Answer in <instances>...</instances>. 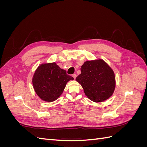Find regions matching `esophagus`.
Here are the masks:
<instances>
[{"label":"esophagus","instance_id":"1","mask_svg":"<svg viewBox=\"0 0 147 147\" xmlns=\"http://www.w3.org/2000/svg\"><path fill=\"white\" fill-rule=\"evenodd\" d=\"M72 77L75 79V78H76V77H77V74H73V75H72Z\"/></svg>","mask_w":147,"mask_h":147}]
</instances>
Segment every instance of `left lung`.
Instances as JSON below:
<instances>
[{"label":"left lung","mask_w":147,"mask_h":147,"mask_svg":"<svg viewBox=\"0 0 147 147\" xmlns=\"http://www.w3.org/2000/svg\"><path fill=\"white\" fill-rule=\"evenodd\" d=\"M81 74L76 80L93 102L104 101L113 94L115 77L112 69L103 60L89 61L81 67Z\"/></svg>","instance_id":"8db88e82"}]
</instances>
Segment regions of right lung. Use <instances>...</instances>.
I'll return each mask as SVG.
<instances>
[{"label":"right lung","instance_id":"obj_1","mask_svg":"<svg viewBox=\"0 0 147 147\" xmlns=\"http://www.w3.org/2000/svg\"><path fill=\"white\" fill-rule=\"evenodd\" d=\"M74 78L67 74L55 63L40 65L32 78L34 90L40 98L47 102L56 100L63 93L67 83Z\"/></svg>","mask_w":147,"mask_h":147}]
</instances>
